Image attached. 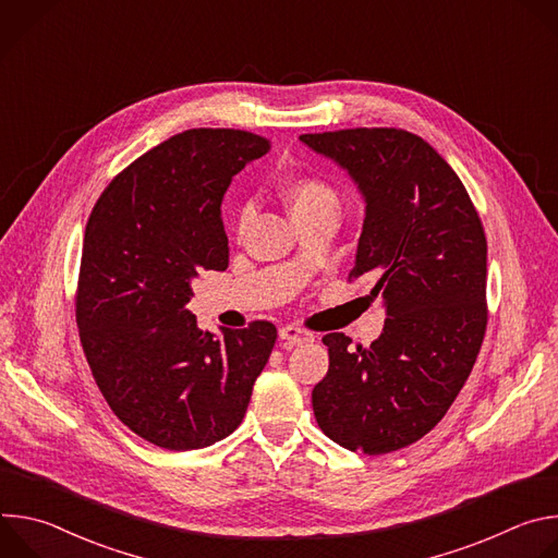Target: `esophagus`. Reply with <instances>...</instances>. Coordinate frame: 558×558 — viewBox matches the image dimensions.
Listing matches in <instances>:
<instances>
[{
  "label": "esophagus",
  "mask_w": 558,
  "mask_h": 558,
  "mask_svg": "<svg viewBox=\"0 0 558 558\" xmlns=\"http://www.w3.org/2000/svg\"><path fill=\"white\" fill-rule=\"evenodd\" d=\"M280 340L289 342V344H304L313 340V333H308L306 329H300L298 325H287L280 329Z\"/></svg>",
  "instance_id": "34e87169"
}]
</instances>
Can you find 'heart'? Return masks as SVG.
Wrapping results in <instances>:
<instances>
[{"mask_svg": "<svg viewBox=\"0 0 558 558\" xmlns=\"http://www.w3.org/2000/svg\"><path fill=\"white\" fill-rule=\"evenodd\" d=\"M282 198L289 205L293 218L320 214V211L338 216V211L342 207V198H340L338 190L329 181H325L320 177H313V174H300V177L284 181ZM245 218H247V209H241V214H238V227H243Z\"/></svg>", "mask_w": 558, "mask_h": 558, "instance_id": "heart-1", "label": "heart"}]
</instances>
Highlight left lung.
I'll return each instance as SVG.
<instances>
[{"label":"left lung","instance_id":"8db88e82","mask_svg":"<svg viewBox=\"0 0 558 558\" xmlns=\"http://www.w3.org/2000/svg\"><path fill=\"white\" fill-rule=\"evenodd\" d=\"M357 183L366 216L349 282L375 280L386 323L371 347L327 333L329 371L311 402L317 426L364 454L430 433L465 384L486 325L488 243L463 183L417 134L353 128L302 134Z\"/></svg>","mask_w":558,"mask_h":558}]
</instances>
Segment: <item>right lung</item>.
Wrapping results in <instances>:
<instances>
[{
  "mask_svg": "<svg viewBox=\"0 0 558 558\" xmlns=\"http://www.w3.org/2000/svg\"><path fill=\"white\" fill-rule=\"evenodd\" d=\"M265 136L187 130L117 174L86 225L76 327L112 413L166 450L211 446L241 426L278 331L203 333L185 308L201 269H227L220 203Z\"/></svg>",
  "mask_w": 558,
  "mask_h": 558,
  "instance_id": "right-lung-1",
  "label": "right lung"
}]
</instances>
